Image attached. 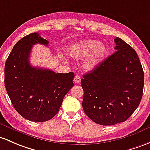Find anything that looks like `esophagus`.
I'll return each instance as SVG.
<instances>
[{
    "mask_svg": "<svg viewBox=\"0 0 150 150\" xmlns=\"http://www.w3.org/2000/svg\"><path fill=\"white\" fill-rule=\"evenodd\" d=\"M74 82L76 83H79L81 82V77L79 75H76L74 77Z\"/></svg>",
    "mask_w": 150,
    "mask_h": 150,
    "instance_id": "esophagus-1",
    "label": "esophagus"
}]
</instances>
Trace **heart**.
Segmentation results:
<instances>
[{
    "instance_id": "b5f03b06",
    "label": "heart",
    "mask_w": 150,
    "mask_h": 150,
    "mask_svg": "<svg viewBox=\"0 0 150 150\" xmlns=\"http://www.w3.org/2000/svg\"><path fill=\"white\" fill-rule=\"evenodd\" d=\"M107 53L108 49L106 45L92 39L74 43L69 50L70 56L74 59L86 57L83 64V69L86 71H91L96 68Z\"/></svg>"
}]
</instances>
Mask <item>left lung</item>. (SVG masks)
<instances>
[{
  "instance_id": "obj_1",
  "label": "left lung",
  "mask_w": 150,
  "mask_h": 150,
  "mask_svg": "<svg viewBox=\"0 0 150 150\" xmlns=\"http://www.w3.org/2000/svg\"><path fill=\"white\" fill-rule=\"evenodd\" d=\"M114 42L116 52L81 79L85 114L105 126L129 118L139 105L144 88V71L135 50L118 37Z\"/></svg>"
}]
</instances>
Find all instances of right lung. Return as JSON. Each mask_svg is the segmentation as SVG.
<instances>
[{
	"mask_svg": "<svg viewBox=\"0 0 150 150\" xmlns=\"http://www.w3.org/2000/svg\"><path fill=\"white\" fill-rule=\"evenodd\" d=\"M36 43L48 46L49 41L38 33H31L16 43L6 62L5 86L18 113L28 120L41 122L58 113L64 96L74 86V74H56L32 67L30 54Z\"/></svg>",
	"mask_w": 150,
	"mask_h": 150,
	"instance_id": "1",
	"label": "right lung"
}]
</instances>
